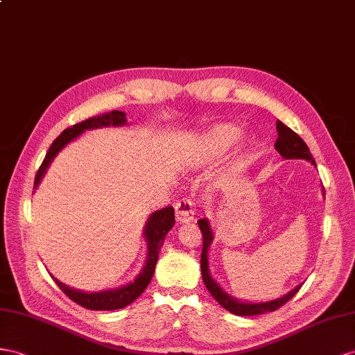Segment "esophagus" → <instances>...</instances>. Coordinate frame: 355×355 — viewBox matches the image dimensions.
<instances>
[{"instance_id":"obj_1","label":"esophagus","mask_w":355,"mask_h":355,"mask_svg":"<svg viewBox=\"0 0 355 355\" xmlns=\"http://www.w3.org/2000/svg\"><path fill=\"white\" fill-rule=\"evenodd\" d=\"M195 216V208L193 202L190 199L184 198L175 204V217L178 223H187L192 222Z\"/></svg>"}]
</instances>
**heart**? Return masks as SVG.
<instances>
[{
    "instance_id": "obj_1",
    "label": "heart",
    "mask_w": 355,
    "mask_h": 355,
    "mask_svg": "<svg viewBox=\"0 0 355 355\" xmlns=\"http://www.w3.org/2000/svg\"><path fill=\"white\" fill-rule=\"evenodd\" d=\"M243 132L240 127L232 124H220L210 127V129L198 135L190 144L186 153V160L190 165L202 166L217 159H222L226 153H230L241 139ZM253 147L250 145L248 153Z\"/></svg>"
}]
</instances>
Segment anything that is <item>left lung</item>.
I'll return each instance as SVG.
<instances>
[{"label":"left lung","instance_id":"left-lung-1","mask_svg":"<svg viewBox=\"0 0 355 355\" xmlns=\"http://www.w3.org/2000/svg\"><path fill=\"white\" fill-rule=\"evenodd\" d=\"M276 129H277V139L275 142V148L284 159H304L307 162H311L312 165H316L315 159L312 157V153L309 150L306 142L300 138V136L291 130L288 125H285L282 121L277 120L276 123ZM324 193V192H322ZM199 230L202 232V255H201V271H202V280L207 286V289L210 291V294L214 297V300L219 303L226 311L239 315V316H252V315H262L267 312H275L279 307L284 306L286 302H289L293 298L298 289L302 288V285L295 286L293 291H289L288 294L284 297L271 300V302H264V303H244L240 302V300L231 297L230 294H226L225 291L216 284V280L210 276V270H208V248L213 241V231L210 228V222L207 219L198 220Z\"/></svg>","mask_w":355,"mask_h":355}]
</instances>
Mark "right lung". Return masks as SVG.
<instances>
[{
    "instance_id": "1",
    "label": "right lung",
    "mask_w": 355,
    "mask_h": 355,
    "mask_svg": "<svg viewBox=\"0 0 355 355\" xmlns=\"http://www.w3.org/2000/svg\"><path fill=\"white\" fill-rule=\"evenodd\" d=\"M125 123L127 120H125L124 112L112 111L103 115L88 118V120L83 123H78L73 127H69V129L62 132L49 147V151L46 153V156H44L37 174H35L34 189H37V186L40 184V181L43 175L46 174V169L49 168L53 157H55L69 142L76 139L80 133L89 129H97V127L124 125ZM174 225H175V216H174V208L172 207L162 208V210L154 211L148 217L144 230V235H145V240H147V249H148L145 266L138 275V277L121 288L100 291V293H83V291L69 288L67 285L61 284V282L57 280L55 277H53V280H55V284L70 300H73V302L79 306L89 309V311H115V309H123L125 306H129L144 293L145 288L148 286L150 280L154 275V268H156V264H157L162 244L166 239V234L171 231V228Z\"/></svg>"
}]
</instances>
